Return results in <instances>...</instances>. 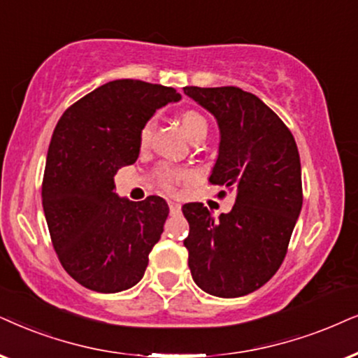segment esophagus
<instances>
[{"instance_id": "1", "label": "esophagus", "mask_w": 358, "mask_h": 358, "mask_svg": "<svg viewBox=\"0 0 358 358\" xmlns=\"http://www.w3.org/2000/svg\"><path fill=\"white\" fill-rule=\"evenodd\" d=\"M169 206H170L171 215H176V213H180V210H182V205L176 201H169Z\"/></svg>"}]
</instances>
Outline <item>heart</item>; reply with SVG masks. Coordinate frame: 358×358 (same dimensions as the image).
Instances as JSON below:
<instances>
[{
  "instance_id": "heart-1",
  "label": "heart",
  "mask_w": 358,
  "mask_h": 358,
  "mask_svg": "<svg viewBox=\"0 0 358 358\" xmlns=\"http://www.w3.org/2000/svg\"><path fill=\"white\" fill-rule=\"evenodd\" d=\"M180 125L183 127L185 134L188 135L193 142L196 140H203L208 134V120L206 117L201 114V112L193 110V108H188V110H183L178 117ZM153 132V120H148L143 124L142 130L138 134V145L140 148H147L150 145V138ZM155 176L160 183V187L166 189V192H173L176 185L180 182L187 180L189 173L188 170L180 169V166H171V165H160L155 170Z\"/></svg>"
}]
</instances>
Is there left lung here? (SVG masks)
I'll list each match as a JSON object with an SVG mask.
<instances>
[{
    "label": "left lung",
    "instance_id": "1",
    "mask_svg": "<svg viewBox=\"0 0 358 358\" xmlns=\"http://www.w3.org/2000/svg\"><path fill=\"white\" fill-rule=\"evenodd\" d=\"M183 92L218 120L220 153L210 183L236 193L233 210L216 220L203 203L183 205L189 271L211 296H246L286 257L302 208L299 150L287 125L255 94L233 85H192Z\"/></svg>",
    "mask_w": 358,
    "mask_h": 358
}]
</instances>
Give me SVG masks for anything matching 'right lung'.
Here are the masks:
<instances>
[{
  "mask_svg": "<svg viewBox=\"0 0 358 358\" xmlns=\"http://www.w3.org/2000/svg\"><path fill=\"white\" fill-rule=\"evenodd\" d=\"M182 99L173 87L112 80L74 102L59 119L43 176V208L66 273L96 292H120L143 278L164 233V198L129 201L114 175L137 162L138 134L157 108Z\"/></svg>",
  "mask_w": 358,
  "mask_h": 358,
  "instance_id": "right-lung-1",
  "label": "right lung"
}]
</instances>
